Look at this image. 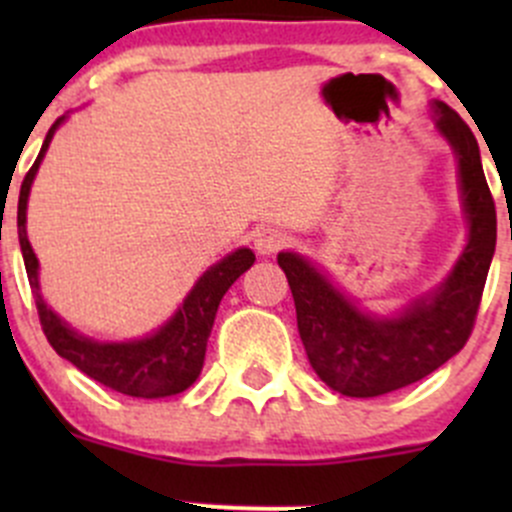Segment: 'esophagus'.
I'll use <instances>...</instances> for the list:
<instances>
[{
	"instance_id": "obj_1",
	"label": "esophagus",
	"mask_w": 512,
	"mask_h": 512,
	"mask_svg": "<svg viewBox=\"0 0 512 512\" xmlns=\"http://www.w3.org/2000/svg\"><path fill=\"white\" fill-rule=\"evenodd\" d=\"M252 242H255L257 255H275V252H280L282 247H287L289 235L282 230V227L262 225L257 227L255 235H252Z\"/></svg>"
}]
</instances>
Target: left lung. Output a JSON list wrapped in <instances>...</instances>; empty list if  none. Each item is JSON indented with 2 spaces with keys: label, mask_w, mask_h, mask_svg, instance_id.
Listing matches in <instances>:
<instances>
[{
  "label": "left lung",
  "mask_w": 512,
  "mask_h": 512,
  "mask_svg": "<svg viewBox=\"0 0 512 512\" xmlns=\"http://www.w3.org/2000/svg\"><path fill=\"white\" fill-rule=\"evenodd\" d=\"M436 128L458 158L468 245L443 285L396 317H374L349 302L312 262L280 252L297 309L304 352L329 389L356 399L389 394L423 379L466 347L495 252V203L478 141L446 103H433Z\"/></svg>",
  "instance_id": "1"
}]
</instances>
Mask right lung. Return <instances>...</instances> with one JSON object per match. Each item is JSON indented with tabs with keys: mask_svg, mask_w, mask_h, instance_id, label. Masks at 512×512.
<instances>
[{
	"mask_svg": "<svg viewBox=\"0 0 512 512\" xmlns=\"http://www.w3.org/2000/svg\"><path fill=\"white\" fill-rule=\"evenodd\" d=\"M64 118L66 116L56 118V123L46 133L44 146H41L34 165L24 175L17 208L19 245H22L24 267H27L29 285H32L36 299L41 329H44L46 339H49L56 354L64 356L76 369L84 371L98 384L118 391V394L136 396V399H163V396L180 394V391L195 384L200 369H203L205 347H208V337L210 329H213L215 314H218L220 299L242 272L250 270L255 255L247 247H240V250L223 257L218 265L210 267L190 289L178 312L151 337L136 339V342H96V339L84 337L76 329H71L59 314L46 307L44 297H41L39 260H36L27 237L29 190H32L41 158H44L46 148H49L51 138H54L56 128Z\"/></svg>",
	"mask_w": 512,
	"mask_h": 512,
	"instance_id": "1",
	"label": "right lung"
}]
</instances>
